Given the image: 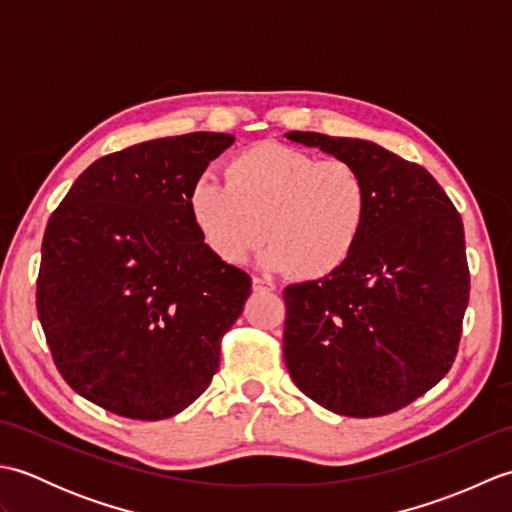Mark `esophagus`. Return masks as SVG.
Masks as SVG:
<instances>
[{
    "label": "esophagus",
    "instance_id": "esophagus-1",
    "mask_svg": "<svg viewBox=\"0 0 512 512\" xmlns=\"http://www.w3.org/2000/svg\"><path fill=\"white\" fill-rule=\"evenodd\" d=\"M253 290H275V284L262 277H253Z\"/></svg>",
    "mask_w": 512,
    "mask_h": 512
}]
</instances>
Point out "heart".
Listing matches in <instances>:
<instances>
[{"mask_svg":"<svg viewBox=\"0 0 512 512\" xmlns=\"http://www.w3.org/2000/svg\"><path fill=\"white\" fill-rule=\"evenodd\" d=\"M367 209V184L352 162L319 160L279 143L242 151L226 165V180L204 173L189 191L193 224L222 262H246L266 233L262 264L306 279L330 277L347 264Z\"/></svg>","mask_w":512,"mask_h":512,"instance_id":"heart-1","label":"heart"}]
</instances>
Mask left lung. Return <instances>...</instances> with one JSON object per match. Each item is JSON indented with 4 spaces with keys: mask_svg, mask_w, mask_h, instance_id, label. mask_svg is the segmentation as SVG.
Listing matches in <instances>:
<instances>
[{
    "mask_svg": "<svg viewBox=\"0 0 512 512\" xmlns=\"http://www.w3.org/2000/svg\"><path fill=\"white\" fill-rule=\"evenodd\" d=\"M286 138L352 162L369 195L347 264L284 290L290 378L341 416H387L438 385L458 354L471 290L462 217L427 169L385 147L317 132Z\"/></svg>",
    "mask_w": 512,
    "mask_h": 512,
    "instance_id": "8db88e82",
    "label": "left lung"
}]
</instances>
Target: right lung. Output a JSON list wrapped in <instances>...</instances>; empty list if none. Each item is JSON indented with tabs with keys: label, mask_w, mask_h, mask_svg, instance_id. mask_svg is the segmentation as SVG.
I'll return each instance as SVG.
<instances>
[{
	"label": "right lung",
	"mask_w": 512,
	"mask_h": 512,
	"mask_svg": "<svg viewBox=\"0 0 512 512\" xmlns=\"http://www.w3.org/2000/svg\"><path fill=\"white\" fill-rule=\"evenodd\" d=\"M233 140L193 132L114 151L50 215L39 321L59 374L94 405L162 420L211 385L250 277L204 244L189 191Z\"/></svg>",
	"instance_id": "1"
}]
</instances>
